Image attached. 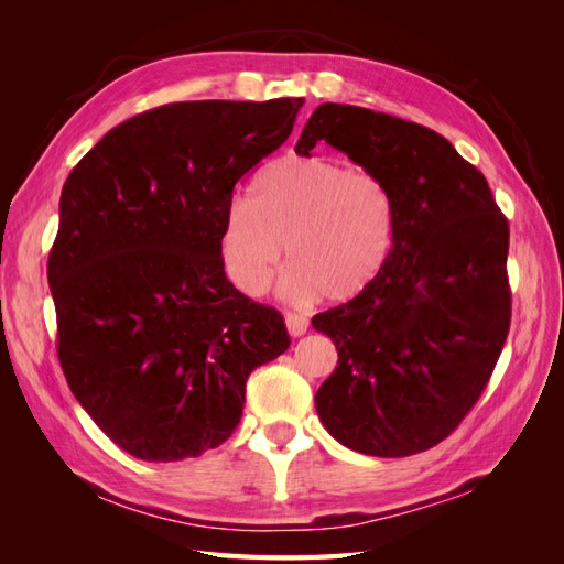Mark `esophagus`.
<instances>
[{"label": "esophagus", "instance_id": "34e87169", "mask_svg": "<svg viewBox=\"0 0 564 564\" xmlns=\"http://www.w3.org/2000/svg\"><path fill=\"white\" fill-rule=\"evenodd\" d=\"M284 322H286V332L292 336H303L305 332H308V317L301 313H286Z\"/></svg>", "mask_w": 564, "mask_h": 564}]
</instances>
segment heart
<instances>
[{
    "instance_id": "heart-1",
    "label": "heart",
    "mask_w": 564,
    "mask_h": 564,
    "mask_svg": "<svg viewBox=\"0 0 564 564\" xmlns=\"http://www.w3.org/2000/svg\"><path fill=\"white\" fill-rule=\"evenodd\" d=\"M395 232V202L365 166L322 155H284L253 178L220 228V259L232 284L261 296L284 256V294L352 299L379 275Z\"/></svg>"
}]
</instances>
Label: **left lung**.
<instances>
[{
	"mask_svg": "<svg viewBox=\"0 0 564 564\" xmlns=\"http://www.w3.org/2000/svg\"><path fill=\"white\" fill-rule=\"evenodd\" d=\"M319 141L386 181L395 232L373 282L313 317L338 350L315 409L352 452L419 454L464 421L497 367L510 327L508 220L487 178L433 129L322 104L296 152Z\"/></svg>",
	"mask_w": 564,
	"mask_h": 564,
	"instance_id": "obj_1",
	"label": "left lung"
}]
</instances>
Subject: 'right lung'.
I'll list each match as a JSON object with an SVG mask.
<instances>
[{
  "label": "right lung",
  "mask_w": 564,
  "mask_h": 564,
  "mask_svg": "<svg viewBox=\"0 0 564 564\" xmlns=\"http://www.w3.org/2000/svg\"><path fill=\"white\" fill-rule=\"evenodd\" d=\"M303 98L187 100L108 131L67 176L48 286L58 360L117 447L181 460L226 442L249 373L289 344L282 315L220 259L235 183L278 150Z\"/></svg>",
  "instance_id": "right-lung-1"
}]
</instances>
